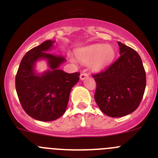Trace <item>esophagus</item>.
Masks as SVG:
<instances>
[{"instance_id":"obj_1","label":"esophagus","mask_w":158,"mask_h":158,"mask_svg":"<svg viewBox=\"0 0 158 158\" xmlns=\"http://www.w3.org/2000/svg\"><path fill=\"white\" fill-rule=\"evenodd\" d=\"M89 77V74H88L86 72H82L80 75L81 80H85V78H87Z\"/></svg>"}]
</instances>
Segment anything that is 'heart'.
I'll use <instances>...</instances> for the list:
<instances>
[{"label": "heart", "mask_w": 158, "mask_h": 158, "mask_svg": "<svg viewBox=\"0 0 158 158\" xmlns=\"http://www.w3.org/2000/svg\"><path fill=\"white\" fill-rule=\"evenodd\" d=\"M76 56L83 63L90 62L92 69L100 71L112 62L115 56V51L110 45L93 44L79 50L76 53Z\"/></svg>", "instance_id": "obj_1"}]
</instances>
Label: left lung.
Instances as JSON below:
<instances>
[{
    "instance_id": "8db88e82",
    "label": "left lung",
    "mask_w": 158,
    "mask_h": 158,
    "mask_svg": "<svg viewBox=\"0 0 158 158\" xmlns=\"http://www.w3.org/2000/svg\"><path fill=\"white\" fill-rule=\"evenodd\" d=\"M120 57L109 67L93 74L94 98L105 115L122 117L137 109L144 95L146 72L139 54L118 42Z\"/></svg>"
}]
</instances>
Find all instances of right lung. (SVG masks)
I'll use <instances>...</instances> for the list:
<instances>
[{
  "instance_id": "right-lung-1",
  "label": "right lung",
  "mask_w": 158,
  "mask_h": 158,
  "mask_svg": "<svg viewBox=\"0 0 158 158\" xmlns=\"http://www.w3.org/2000/svg\"><path fill=\"white\" fill-rule=\"evenodd\" d=\"M54 43L47 40L27 52L16 76V93L23 109L31 118L43 122L55 120L65 113L71 89L80 76V73H67L59 69L65 58L49 53ZM40 59L47 60L51 69L41 75L34 69Z\"/></svg>"
}]
</instances>
